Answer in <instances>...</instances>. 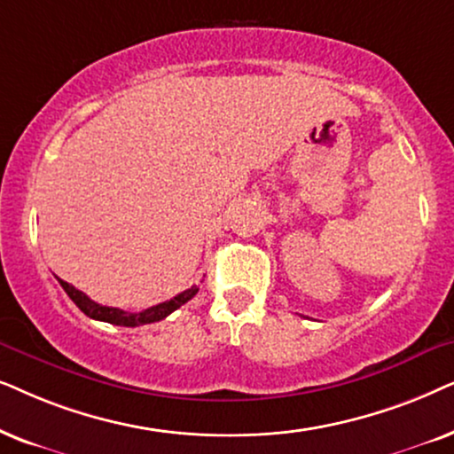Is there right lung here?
Instances as JSON below:
<instances>
[{
	"mask_svg": "<svg viewBox=\"0 0 454 454\" xmlns=\"http://www.w3.org/2000/svg\"><path fill=\"white\" fill-rule=\"evenodd\" d=\"M58 280H59V278H58ZM59 284H62V288L66 290V294H68V297L74 301L76 307L84 313V316H89V317H93V319H99V322L114 324V325H126V328H137V325L160 322V319H164V317L170 316L172 311H176L180 305H184L186 301H191L199 293L197 286H191L189 290H184V293L176 294V297L170 299V301H164V303L153 305V307H149V309H143V311H138V313H130V311L118 309V307H106V305L95 303V301L89 299L87 294L82 293V290L74 288L68 282L59 280Z\"/></svg>",
	"mask_w": 454,
	"mask_h": 454,
	"instance_id": "add662e5",
	"label": "right lung"
}]
</instances>
